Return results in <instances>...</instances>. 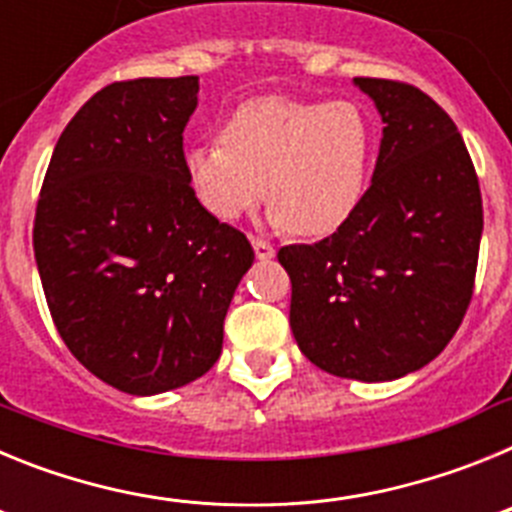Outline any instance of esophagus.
Wrapping results in <instances>:
<instances>
[{
	"mask_svg": "<svg viewBox=\"0 0 512 512\" xmlns=\"http://www.w3.org/2000/svg\"><path fill=\"white\" fill-rule=\"evenodd\" d=\"M253 251H256V259L266 261L274 256V246H271L269 241H264V238H253Z\"/></svg>",
	"mask_w": 512,
	"mask_h": 512,
	"instance_id": "1",
	"label": "esophagus"
}]
</instances>
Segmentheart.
<instances>
[{
	"mask_svg": "<svg viewBox=\"0 0 512 512\" xmlns=\"http://www.w3.org/2000/svg\"><path fill=\"white\" fill-rule=\"evenodd\" d=\"M372 156L374 125L356 102L261 97L228 117L223 138L189 148L187 174L220 220L269 197L271 223L325 235L359 207Z\"/></svg>",
	"mask_w": 512,
	"mask_h": 512,
	"instance_id": "obj_1",
	"label": "heart"
}]
</instances>
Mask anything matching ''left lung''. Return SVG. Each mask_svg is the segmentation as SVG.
<instances>
[{"mask_svg":"<svg viewBox=\"0 0 512 512\" xmlns=\"http://www.w3.org/2000/svg\"><path fill=\"white\" fill-rule=\"evenodd\" d=\"M382 146L354 215L312 246H284L289 325L323 372L390 382L441 354L467 315L482 194L454 120L413 84L356 76Z\"/></svg>","mask_w":512,"mask_h":512,"instance_id":"8db88e82","label":"left lung"}]
</instances>
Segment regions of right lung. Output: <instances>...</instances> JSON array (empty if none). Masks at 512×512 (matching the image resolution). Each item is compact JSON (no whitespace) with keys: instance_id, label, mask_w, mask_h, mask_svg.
I'll use <instances>...</instances> for the list:
<instances>
[{"instance_id":"obj_1","label":"right lung","mask_w":512,"mask_h":512,"mask_svg":"<svg viewBox=\"0 0 512 512\" xmlns=\"http://www.w3.org/2000/svg\"><path fill=\"white\" fill-rule=\"evenodd\" d=\"M197 76L115 81L66 125L45 171L33 248L58 336L128 395L194 382L253 264L241 230L200 205L184 128Z\"/></svg>"}]
</instances>
